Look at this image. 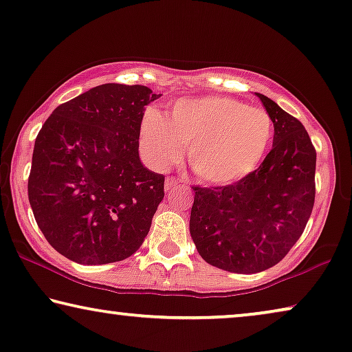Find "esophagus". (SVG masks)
<instances>
[{
	"instance_id": "esophagus-1",
	"label": "esophagus",
	"mask_w": 352,
	"mask_h": 352,
	"mask_svg": "<svg viewBox=\"0 0 352 352\" xmlns=\"http://www.w3.org/2000/svg\"><path fill=\"white\" fill-rule=\"evenodd\" d=\"M186 186L185 185V182H182V180H178V178H175V177H167L166 178V191L167 192H172V191H174L175 190V188L177 186Z\"/></svg>"
}]
</instances>
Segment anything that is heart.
Wrapping results in <instances>:
<instances>
[{
    "instance_id": "obj_1",
    "label": "heart",
    "mask_w": 352,
    "mask_h": 352,
    "mask_svg": "<svg viewBox=\"0 0 352 352\" xmlns=\"http://www.w3.org/2000/svg\"><path fill=\"white\" fill-rule=\"evenodd\" d=\"M273 121L261 108L223 96L183 98L166 116L143 118L142 148L148 161L164 169L180 157L182 146L197 178L231 185L250 175L268 151Z\"/></svg>"
}]
</instances>
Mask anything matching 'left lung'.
I'll list each match as a JSON object with an SVG mask.
<instances>
[{
    "label": "left lung",
    "instance_id": "8db88e82",
    "mask_svg": "<svg viewBox=\"0 0 352 352\" xmlns=\"http://www.w3.org/2000/svg\"><path fill=\"white\" fill-rule=\"evenodd\" d=\"M274 126L256 170L226 186L195 188L190 232L207 263L237 274L279 263L300 239L316 196V150L296 118L256 94Z\"/></svg>",
    "mask_w": 352,
    "mask_h": 352
}]
</instances>
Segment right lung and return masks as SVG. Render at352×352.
I'll list each match as a JSON object with an SVG mask.
<instances>
[{
  "label": "right lung",
  "instance_id": "obj_1",
  "mask_svg": "<svg viewBox=\"0 0 352 352\" xmlns=\"http://www.w3.org/2000/svg\"><path fill=\"white\" fill-rule=\"evenodd\" d=\"M146 86L102 84L62 103L39 131L28 201L49 244L81 265L126 260L164 197V175L142 164Z\"/></svg>",
  "mask_w": 352,
  "mask_h": 352
}]
</instances>
